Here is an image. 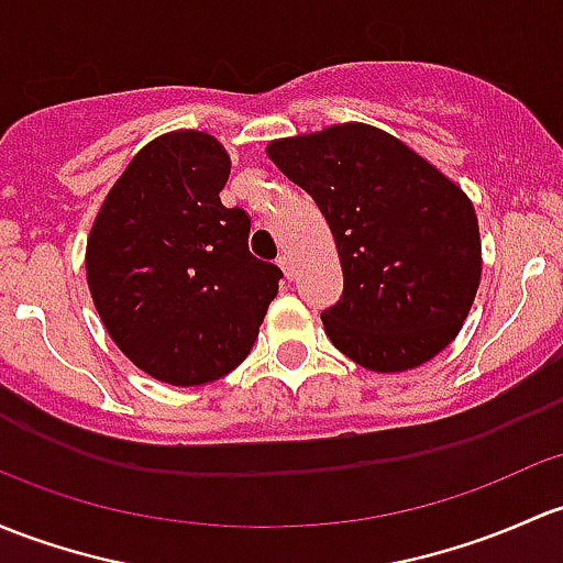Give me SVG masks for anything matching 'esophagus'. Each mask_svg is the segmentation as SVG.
I'll use <instances>...</instances> for the list:
<instances>
[{
    "label": "esophagus",
    "instance_id": "esophagus-1",
    "mask_svg": "<svg viewBox=\"0 0 563 563\" xmlns=\"http://www.w3.org/2000/svg\"><path fill=\"white\" fill-rule=\"evenodd\" d=\"M277 266H280V269H283V275H286V280H294V264H291V256H286V253H283V256L277 258Z\"/></svg>",
    "mask_w": 563,
    "mask_h": 563
}]
</instances>
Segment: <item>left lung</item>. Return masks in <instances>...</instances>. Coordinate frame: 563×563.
<instances>
[{"label": "left lung", "mask_w": 563, "mask_h": 563, "mask_svg": "<svg viewBox=\"0 0 563 563\" xmlns=\"http://www.w3.org/2000/svg\"><path fill=\"white\" fill-rule=\"evenodd\" d=\"M266 153L334 234L342 297L321 318L336 351L372 372H405L451 345L483 269L466 194L366 123L275 140Z\"/></svg>", "instance_id": "obj_1"}]
</instances>
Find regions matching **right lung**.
Instances as JSON below:
<instances>
[{
	"instance_id": "1",
	"label": "right lung",
	"mask_w": 563,
	"mask_h": 563,
	"mask_svg": "<svg viewBox=\"0 0 563 563\" xmlns=\"http://www.w3.org/2000/svg\"><path fill=\"white\" fill-rule=\"evenodd\" d=\"M229 173L227 147L210 134H162L129 162L88 236V291L104 329L169 386L229 375L283 277L247 251V212L221 205Z\"/></svg>"
}]
</instances>
